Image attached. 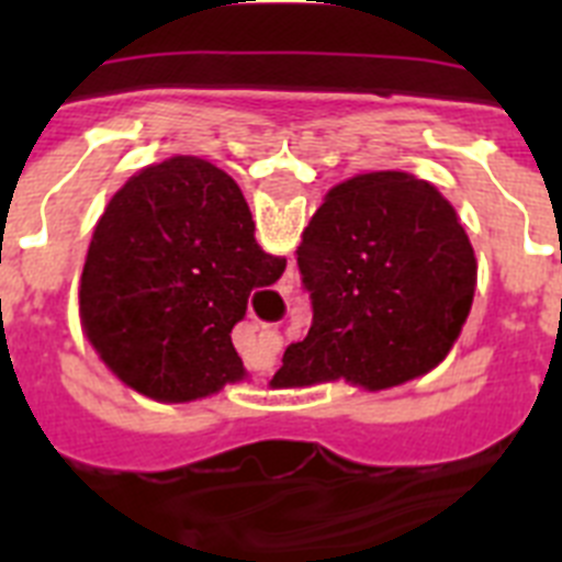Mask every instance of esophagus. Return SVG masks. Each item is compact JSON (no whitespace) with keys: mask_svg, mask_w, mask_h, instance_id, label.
<instances>
[{"mask_svg":"<svg viewBox=\"0 0 562 562\" xmlns=\"http://www.w3.org/2000/svg\"><path fill=\"white\" fill-rule=\"evenodd\" d=\"M258 346L267 351H278V346H281V337H278V331H272V329H261L258 331Z\"/></svg>","mask_w":562,"mask_h":562,"instance_id":"esophagus-1","label":"esophagus"}]
</instances>
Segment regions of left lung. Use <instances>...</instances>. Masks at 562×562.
<instances>
[{
	"label": "left lung",
	"mask_w": 562,
	"mask_h": 562,
	"mask_svg": "<svg viewBox=\"0 0 562 562\" xmlns=\"http://www.w3.org/2000/svg\"><path fill=\"white\" fill-rule=\"evenodd\" d=\"M295 256L312 326L286 346L278 389L402 385L448 357L470 315L473 245L453 205L405 171L331 188Z\"/></svg>",
	"instance_id": "8db88e82"
}]
</instances>
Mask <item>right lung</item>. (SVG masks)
I'll use <instances>...</instances> for the list:
<instances>
[{"mask_svg":"<svg viewBox=\"0 0 562 562\" xmlns=\"http://www.w3.org/2000/svg\"><path fill=\"white\" fill-rule=\"evenodd\" d=\"M222 168L171 157L114 193L89 241L81 321L128 389L188 402L245 374L231 340L247 301L284 276Z\"/></svg>","mask_w":562,"mask_h":562,"instance_id":"add662e5","label":"right lung"}]
</instances>
